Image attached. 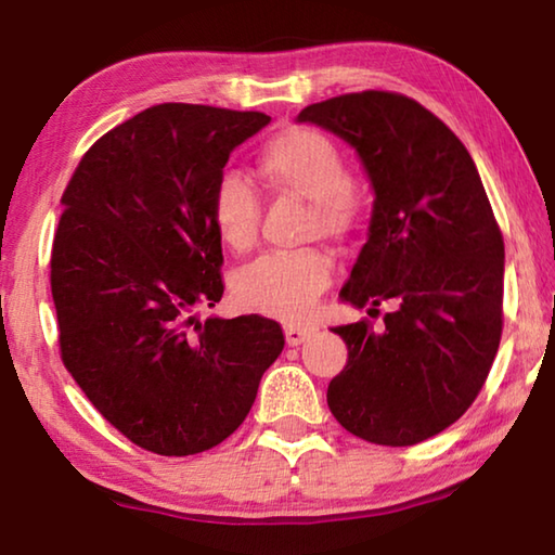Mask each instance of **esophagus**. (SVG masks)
Returning a JSON list of instances; mask_svg holds the SVG:
<instances>
[{
  "instance_id": "1",
  "label": "esophagus",
  "mask_w": 555,
  "mask_h": 555,
  "mask_svg": "<svg viewBox=\"0 0 555 555\" xmlns=\"http://www.w3.org/2000/svg\"><path fill=\"white\" fill-rule=\"evenodd\" d=\"M284 333H286V343L294 347V345L306 343L315 331H313V327H304V325H286Z\"/></svg>"
}]
</instances>
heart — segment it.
Instances as JSON below:
<instances>
[{"label":"heart","mask_w":555,"mask_h":555,"mask_svg":"<svg viewBox=\"0 0 555 555\" xmlns=\"http://www.w3.org/2000/svg\"><path fill=\"white\" fill-rule=\"evenodd\" d=\"M259 173L276 191L296 193L308 203L306 232L345 240L362 215V198L347 181L340 149L323 131L294 127L261 149ZM210 222L224 247L249 251L259 237V198L247 178L224 171L210 191ZM333 284V259L327 251L304 247L264 255L232 276V296L249 313L298 323L313 313Z\"/></svg>","instance_id":"b5f03b06"}]
</instances>
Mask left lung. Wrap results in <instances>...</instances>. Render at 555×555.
I'll return each mask as SVG.
<instances>
[{
	"label": "left lung",
	"instance_id": "8db88e82",
	"mask_svg": "<svg viewBox=\"0 0 555 555\" xmlns=\"http://www.w3.org/2000/svg\"><path fill=\"white\" fill-rule=\"evenodd\" d=\"M357 149L374 188L370 240L340 296L384 300L370 321L335 327L347 364L327 406L352 436L416 446L463 416L485 387L502 337L504 240L465 144L399 92H347L300 109ZM379 313V311H377Z\"/></svg>",
	"mask_w": 555,
	"mask_h": 555
}]
</instances>
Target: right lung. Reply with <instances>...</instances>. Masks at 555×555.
<instances>
[{
  "label": "right lung",
  "instance_id": "add662e5",
  "mask_svg": "<svg viewBox=\"0 0 555 555\" xmlns=\"http://www.w3.org/2000/svg\"><path fill=\"white\" fill-rule=\"evenodd\" d=\"M264 112L166 102L102 134L63 191L51 294L65 370L131 443L181 457L232 436L284 350L276 321H195L222 298L210 191Z\"/></svg>",
  "mask_w": 555,
  "mask_h": 555
}]
</instances>
